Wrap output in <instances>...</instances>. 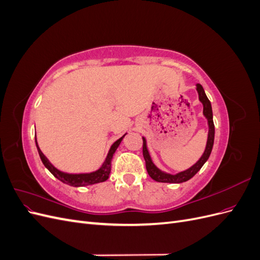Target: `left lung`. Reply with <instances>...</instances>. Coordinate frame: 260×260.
Instances as JSON below:
<instances>
[{"label": "left lung", "instance_id": "1", "mask_svg": "<svg viewBox=\"0 0 260 260\" xmlns=\"http://www.w3.org/2000/svg\"><path fill=\"white\" fill-rule=\"evenodd\" d=\"M196 91H198V93H199V100L203 104V115L207 119V123H208V136H207L205 151H204L203 155L201 156V158L196 161L193 166H191L190 168H187L183 171H180V172H177V174H175V175H172V174H168V172H165V171L160 170L154 164L152 157H151V154H149V151L147 148L146 139L144 137H142V139H143V156H144L145 164H146L147 174L153 180L157 181V182H165V183L185 182V181L190 180L192 177H194L196 174H198L200 169L203 167V165L205 164L207 161V159L209 158L212 146H214V140H215V125H214V120H212V109H211L210 101L208 100L205 91H204L203 86L200 83L196 84Z\"/></svg>", "mask_w": 260, "mask_h": 260}]
</instances>
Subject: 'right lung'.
<instances>
[{
  "label": "right lung",
  "instance_id": "add662e5",
  "mask_svg": "<svg viewBox=\"0 0 260 260\" xmlns=\"http://www.w3.org/2000/svg\"><path fill=\"white\" fill-rule=\"evenodd\" d=\"M127 135V133H125ZM123 135L120 139H118L116 142L113 143V145L109 148V151L107 153L106 158L104 160V162L102 164V166L91 172H81V174H69V172H65L61 171L59 169H57L55 166L51 164V161L46 158V156L41 152L40 147L38 145V141H37V136H35V140H36V145L38 148L39 155H40V158L43 162V165L45 166V168L48 169L51 174L58 179L59 181H61L62 183H66L70 186H75V187H79V186H85V185H92V184H96L100 182H104L109 177V174H111V169H112V159L113 156L116 152V149L118 148V146L120 145L122 139L124 138Z\"/></svg>",
  "mask_w": 260,
  "mask_h": 260
}]
</instances>
